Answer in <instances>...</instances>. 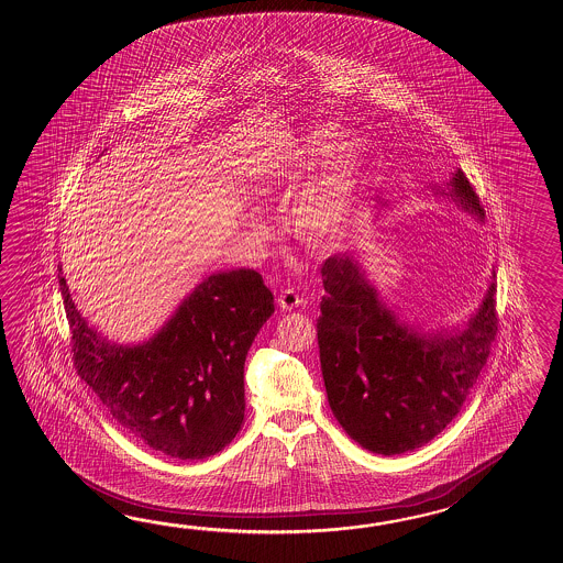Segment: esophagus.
<instances>
[{
  "label": "esophagus",
  "instance_id": "34e87169",
  "mask_svg": "<svg viewBox=\"0 0 563 563\" xmlns=\"http://www.w3.org/2000/svg\"><path fill=\"white\" fill-rule=\"evenodd\" d=\"M301 296H299L296 289H284L279 296H277V303L282 310L291 311L294 308L301 306Z\"/></svg>",
  "mask_w": 563,
  "mask_h": 563
}]
</instances>
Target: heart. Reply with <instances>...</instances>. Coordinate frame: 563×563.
<instances>
[{
    "label": "heart",
    "mask_w": 563,
    "mask_h": 563,
    "mask_svg": "<svg viewBox=\"0 0 563 563\" xmlns=\"http://www.w3.org/2000/svg\"><path fill=\"white\" fill-rule=\"evenodd\" d=\"M346 144L342 132H311L301 148L308 161L332 155ZM362 163L356 155L342 156L325 168L306 191L299 195L289 211V225L299 240L310 245H328L342 240L358 201Z\"/></svg>",
    "instance_id": "1"
}]
</instances>
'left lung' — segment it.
Returning a JSON list of instances; mask_svg holds the SVG:
<instances>
[{"mask_svg": "<svg viewBox=\"0 0 563 563\" xmlns=\"http://www.w3.org/2000/svg\"><path fill=\"white\" fill-rule=\"evenodd\" d=\"M456 201L483 217L465 173L451 180ZM318 346L328 402L342 429L378 455L429 443L455 419L497 335L490 284L477 313L456 334H417L396 320L354 255L322 265Z\"/></svg>", "mask_w": 563, "mask_h": 563, "instance_id": "obj_1", "label": "left lung"}]
</instances>
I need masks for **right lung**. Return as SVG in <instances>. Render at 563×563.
<instances>
[{"mask_svg":"<svg viewBox=\"0 0 563 563\" xmlns=\"http://www.w3.org/2000/svg\"><path fill=\"white\" fill-rule=\"evenodd\" d=\"M58 272L76 372L124 431L191 461L235 439L245 412V356L274 313L264 277L253 269L207 277L155 338L131 347L88 328Z\"/></svg>","mask_w":563,"mask_h":563,"instance_id":"obj_1","label":"right lung"}]
</instances>
